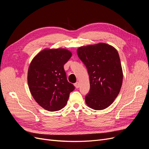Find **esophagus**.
Returning <instances> with one entry per match:
<instances>
[{
	"label": "esophagus",
	"mask_w": 149,
	"mask_h": 149,
	"mask_svg": "<svg viewBox=\"0 0 149 149\" xmlns=\"http://www.w3.org/2000/svg\"><path fill=\"white\" fill-rule=\"evenodd\" d=\"M74 86H75V87H76V88H79V83H78V82H77V83H76L75 84H74Z\"/></svg>",
	"instance_id": "obj_1"
}]
</instances>
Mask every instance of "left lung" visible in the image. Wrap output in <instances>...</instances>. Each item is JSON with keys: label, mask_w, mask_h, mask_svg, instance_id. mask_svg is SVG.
<instances>
[{"label": "left lung", "mask_w": 149, "mask_h": 149, "mask_svg": "<svg viewBox=\"0 0 149 149\" xmlns=\"http://www.w3.org/2000/svg\"><path fill=\"white\" fill-rule=\"evenodd\" d=\"M78 56L87 68L90 89L86 104L95 110L109 107L118 96L123 73L119 53L109 45L100 43L79 47Z\"/></svg>", "instance_id": "1"}]
</instances>
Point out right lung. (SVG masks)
<instances>
[{"mask_svg":"<svg viewBox=\"0 0 149 149\" xmlns=\"http://www.w3.org/2000/svg\"><path fill=\"white\" fill-rule=\"evenodd\" d=\"M71 55L66 49H45L30 65L28 84L30 93L38 104L48 111L63 108L75 88L68 81L64 70V65Z\"/></svg>","mask_w":149,"mask_h":149,"instance_id":"obj_1","label":"right lung"}]
</instances>
